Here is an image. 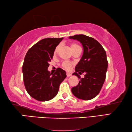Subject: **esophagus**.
I'll use <instances>...</instances> for the list:
<instances>
[{
    "label": "esophagus",
    "mask_w": 132,
    "mask_h": 132,
    "mask_svg": "<svg viewBox=\"0 0 132 132\" xmlns=\"http://www.w3.org/2000/svg\"><path fill=\"white\" fill-rule=\"evenodd\" d=\"M66 75H67V77H70V76H71V74L70 73H69V72H67V73H66Z\"/></svg>",
    "instance_id": "1"
}]
</instances>
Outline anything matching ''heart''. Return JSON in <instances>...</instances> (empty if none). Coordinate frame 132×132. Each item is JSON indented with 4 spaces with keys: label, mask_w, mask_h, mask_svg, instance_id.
Returning <instances> with one entry per match:
<instances>
[{
    "label": "heart",
    "mask_w": 132,
    "mask_h": 132,
    "mask_svg": "<svg viewBox=\"0 0 132 132\" xmlns=\"http://www.w3.org/2000/svg\"><path fill=\"white\" fill-rule=\"evenodd\" d=\"M70 46H71V50H72V51H74L75 50H76V49H77V48L80 47V46L79 45H77V44H75V43L71 44ZM60 48H61V45H57L56 47V48H55V53L57 52L58 51H59V50L60 49ZM71 65V63H70V62H67V61L64 62L63 63H62V66H63V68H64V69H69V68H70Z\"/></svg>",
    "instance_id": "1"
}]
</instances>
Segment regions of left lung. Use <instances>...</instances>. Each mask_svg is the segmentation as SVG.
<instances>
[{"instance_id": "1", "label": "left lung", "mask_w": 132, "mask_h": 132, "mask_svg": "<svg viewBox=\"0 0 132 132\" xmlns=\"http://www.w3.org/2000/svg\"><path fill=\"white\" fill-rule=\"evenodd\" d=\"M69 38L80 41L83 47V54L73 73L80 81L71 92L79 99L91 100L99 94L105 80L108 68L105 51L97 40L85 35H75ZM83 72L85 77L81 78L79 75Z\"/></svg>"}]
</instances>
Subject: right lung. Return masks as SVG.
Returning a JSON list of instances; mask_svg holds the SVG:
<instances>
[{"instance_id":"1","label":"right lung","mask_w":132,"mask_h":132,"mask_svg":"<svg viewBox=\"0 0 132 132\" xmlns=\"http://www.w3.org/2000/svg\"><path fill=\"white\" fill-rule=\"evenodd\" d=\"M62 39L63 38L41 39L28 51L24 58V86L28 94L38 101L53 99L66 77V71L61 68H57L53 74L48 70L55 48Z\"/></svg>"}]
</instances>
